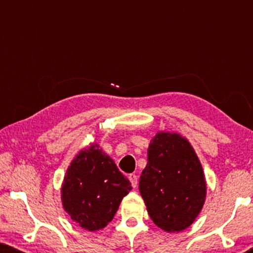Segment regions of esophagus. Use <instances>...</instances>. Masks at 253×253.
I'll use <instances>...</instances> for the list:
<instances>
[{
    "mask_svg": "<svg viewBox=\"0 0 253 253\" xmlns=\"http://www.w3.org/2000/svg\"><path fill=\"white\" fill-rule=\"evenodd\" d=\"M129 179L131 182V185H132V188H137L138 185V176L134 175V174H130L129 175Z\"/></svg>",
    "mask_w": 253,
    "mask_h": 253,
    "instance_id": "34e87169",
    "label": "esophagus"
}]
</instances>
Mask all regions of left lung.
Here are the masks:
<instances>
[{
    "instance_id": "obj_1",
    "label": "left lung",
    "mask_w": 253,
    "mask_h": 253,
    "mask_svg": "<svg viewBox=\"0 0 253 253\" xmlns=\"http://www.w3.org/2000/svg\"><path fill=\"white\" fill-rule=\"evenodd\" d=\"M139 191L159 228L178 233L191 224L206 197L204 171L195 150L177 133L159 132L147 152Z\"/></svg>"
}]
</instances>
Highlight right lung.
<instances>
[{"label":"right lung","mask_w":253,"mask_h":253,"mask_svg":"<svg viewBox=\"0 0 253 253\" xmlns=\"http://www.w3.org/2000/svg\"><path fill=\"white\" fill-rule=\"evenodd\" d=\"M131 190V183L113 159L92 144L69 166L62 185V203L72 220L89 231L105 228Z\"/></svg>","instance_id":"1"}]
</instances>
